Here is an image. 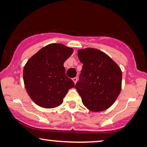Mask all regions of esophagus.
Here are the masks:
<instances>
[{
	"mask_svg": "<svg viewBox=\"0 0 147 147\" xmlns=\"http://www.w3.org/2000/svg\"><path fill=\"white\" fill-rule=\"evenodd\" d=\"M72 80H73V81H74V84H76V82H77V81H78V78H76H76H74L72 79Z\"/></svg>",
	"mask_w": 147,
	"mask_h": 147,
	"instance_id": "esophagus-1",
	"label": "esophagus"
}]
</instances>
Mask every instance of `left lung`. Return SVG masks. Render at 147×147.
<instances>
[{
  "instance_id": "1",
  "label": "left lung",
  "mask_w": 147,
  "mask_h": 147,
  "mask_svg": "<svg viewBox=\"0 0 147 147\" xmlns=\"http://www.w3.org/2000/svg\"><path fill=\"white\" fill-rule=\"evenodd\" d=\"M83 63L75 88L83 104L93 112L110 108L121 90L122 72L111 58L100 50L86 48L78 52Z\"/></svg>"
}]
</instances>
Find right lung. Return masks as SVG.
Instances as JSON below:
<instances>
[{
	"label": "right lung",
	"instance_id": "obj_1",
	"mask_svg": "<svg viewBox=\"0 0 147 147\" xmlns=\"http://www.w3.org/2000/svg\"><path fill=\"white\" fill-rule=\"evenodd\" d=\"M73 52L61 43H52L27 61L23 71L24 83L28 95L38 106L45 108L60 106L68 90L75 86L63 66Z\"/></svg>",
	"mask_w": 147,
	"mask_h": 147
}]
</instances>
